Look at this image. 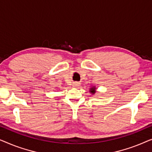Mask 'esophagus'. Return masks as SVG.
<instances>
[{
    "instance_id": "esophagus-1",
    "label": "esophagus",
    "mask_w": 152,
    "mask_h": 152,
    "mask_svg": "<svg viewBox=\"0 0 152 152\" xmlns=\"http://www.w3.org/2000/svg\"><path fill=\"white\" fill-rule=\"evenodd\" d=\"M80 83L75 82H73V84H72V86L75 87V88H77V87L80 86Z\"/></svg>"
}]
</instances>
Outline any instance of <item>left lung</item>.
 <instances>
[{"mask_svg":"<svg viewBox=\"0 0 152 152\" xmlns=\"http://www.w3.org/2000/svg\"><path fill=\"white\" fill-rule=\"evenodd\" d=\"M96 88H95V86H93L92 88H90V90H89V91H90V93H91V94H95V93H96Z\"/></svg>","mask_w":152,"mask_h":152,"instance_id":"1","label":"left lung"}]
</instances>
